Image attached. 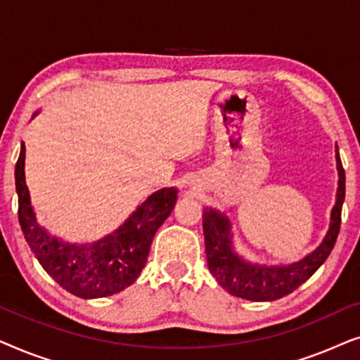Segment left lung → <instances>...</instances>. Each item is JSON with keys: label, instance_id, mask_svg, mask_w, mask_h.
Masks as SVG:
<instances>
[{"label": "left lung", "instance_id": "8db88e82", "mask_svg": "<svg viewBox=\"0 0 360 360\" xmlns=\"http://www.w3.org/2000/svg\"><path fill=\"white\" fill-rule=\"evenodd\" d=\"M338 162V193L336 205L331 211V224L323 243L304 255L298 262L287 265H260L244 260L233 249V236L228 216L213 208L203 210L205 252L208 269L221 287L234 297L250 302H274L292 293L300 285L307 282L324 264L336 244L341 228V211L346 196V174L336 146Z\"/></svg>", "mask_w": 360, "mask_h": 360}]
</instances>
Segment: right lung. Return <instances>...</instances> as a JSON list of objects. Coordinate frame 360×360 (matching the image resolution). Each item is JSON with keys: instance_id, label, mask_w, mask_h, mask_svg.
<instances>
[{"instance_id": "add662e5", "label": "right lung", "mask_w": 360, "mask_h": 360, "mask_svg": "<svg viewBox=\"0 0 360 360\" xmlns=\"http://www.w3.org/2000/svg\"><path fill=\"white\" fill-rule=\"evenodd\" d=\"M24 159L22 144L14 170L19 224L44 270L67 292L85 300L110 297L134 283L149 257L157 229L174 210L176 188L152 193L106 238L91 244H70L51 236L37 223L24 176Z\"/></svg>"}]
</instances>
